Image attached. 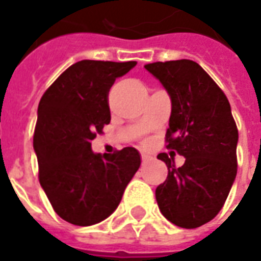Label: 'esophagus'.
<instances>
[{"label":"esophagus","mask_w":261,"mask_h":261,"mask_svg":"<svg viewBox=\"0 0 261 261\" xmlns=\"http://www.w3.org/2000/svg\"><path fill=\"white\" fill-rule=\"evenodd\" d=\"M141 158H143V162H145V161H148V160H151V156L147 155V154H143V155H141Z\"/></svg>","instance_id":"34e87169"}]
</instances>
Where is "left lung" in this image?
<instances>
[{"instance_id": "left-lung-1", "label": "left lung", "mask_w": 261, "mask_h": 261, "mask_svg": "<svg viewBox=\"0 0 261 261\" xmlns=\"http://www.w3.org/2000/svg\"><path fill=\"white\" fill-rule=\"evenodd\" d=\"M144 67L171 99L165 134L169 154L185 156V164L175 168L172 156L158 155L168 176L156 187V203L171 223L195 229L219 213L230 192L238 172V127L225 93L196 62H155Z\"/></svg>"}]
</instances>
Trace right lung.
<instances>
[{
    "mask_svg": "<svg viewBox=\"0 0 261 261\" xmlns=\"http://www.w3.org/2000/svg\"><path fill=\"white\" fill-rule=\"evenodd\" d=\"M137 62L80 61L43 93L34 134L39 182L55 212L76 226H92L117 209L140 164L125 147L114 154L92 151L96 133L110 123L109 92Z\"/></svg>",
    "mask_w": 261,
    "mask_h": 261,
    "instance_id": "1",
    "label": "right lung"
}]
</instances>
